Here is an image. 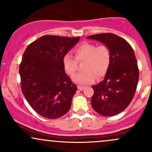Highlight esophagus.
<instances>
[{"label": "esophagus", "mask_w": 152, "mask_h": 152, "mask_svg": "<svg viewBox=\"0 0 152 152\" xmlns=\"http://www.w3.org/2000/svg\"><path fill=\"white\" fill-rule=\"evenodd\" d=\"M78 89L80 91H83V89H84V87L81 86H78Z\"/></svg>", "instance_id": "1"}]
</instances>
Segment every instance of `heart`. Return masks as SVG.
<instances>
[{"label":"heart","mask_w":152,"mask_h":152,"mask_svg":"<svg viewBox=\"0 0 152 152\" xmlns=\"http://www.w3.org/2000/svg\"><path fill=\"white\" fill-rule=\"evenodd\" d=\"M75 58L70 54L63 58V66L67 74L73 76L78 69V62L84 61L82 69L84 71L72 77L75 83L87 85L105 76L111 63V50L106 45L97 46L90 43H82L74 50Z\"/></svg>","instance_id":"heart-1"}]
</instances>
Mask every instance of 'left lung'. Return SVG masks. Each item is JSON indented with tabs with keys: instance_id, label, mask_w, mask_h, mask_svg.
<instances>
[{
	"instance_id": "obj_1",
	"label": "left lung",
	"mask_w": 152,
	"mask_h": 152,
	"mask_svg": "<svg viewBox=\"0 0 152 152\" xmlns=\"http://www.w3.org/2000/svg\"><path fill=\"white\" fill-rule=\"evenodd\" d=\"M111 50V63L104 79L94 85L91 104L96 112L112 116L123 111L133 99L139 81V69L133 48L125 39L113 34L89 36Z\"/></svg>"
}]
</instances>
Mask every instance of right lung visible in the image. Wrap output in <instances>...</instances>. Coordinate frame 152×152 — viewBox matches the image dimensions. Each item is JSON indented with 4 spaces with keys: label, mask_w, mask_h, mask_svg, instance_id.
Masks as SVG:
<instances>
[{
    "label": "right lung",
    "mask_w": 152,
    "mask_h": 152,
    "mask_svg": "<svg viewBox=\"0 0 152 152\" xmlns=\"http://www.w3.org/2000/svg\"><path fill=\"white\" fill-rule=\"evenodd\" d=\"M80 38L43 36L28 46L19 66L20 86L32 109L47 118L69 111L77 90L64 71L63 58Z\"/></svg>",
    "instance_id": "right-lung-1"
}]
</instances>
